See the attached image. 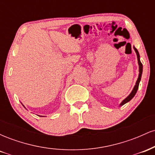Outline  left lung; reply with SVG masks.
Here are the masks:
<instances>
[{"label":"left lung","instance_id":"8db88e82","mask_svg":"<svg viewBox=\"0 0 155 155\" xmlns=\"http://www.w3.org/2000/svg\"><path fill=\"white\" fill-rule=\"evenodd\" d=\"M134 49L135 51H136V54H137V58H138V65H139V75H138V80H137L136 81V85H135L134 88H133V91L131 92V93L130 94V95L127 96V97H126L124 100L122 101V103H121L120 106H123L124 104H125L126 103L129 102L131 100V99L133 98V97H134L135 95L136 94L137 92V90H138V85H139V83H140V78H141V75H142V71H143V65H142V63H140V55H139V53H138V50H137L136 48L134 47Z\"/></svg>","mask_w":155,"mask_h":155}]
</instances>
